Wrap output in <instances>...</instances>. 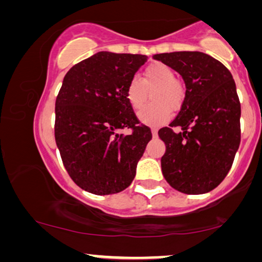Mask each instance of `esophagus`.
I'll list each match as a JSON object with an SVG mask.
<instances>
[{
	"instance_id": "esophagus-1",
	"label": "esophagus",
	"mask_w": 262,
	"mask_h": 262,
	"mask_svg": "<svg viewBox=\"0 0 262 262\" xmlns=\"http://www.w3.org/2000/svg\"><path fill=\"white\" fill-rule=\"evenodd\" d=\"M150 132H152L153 138H157V135H158V129H157V128H152V129H150Z\"/></svg>"
}]
</instances>
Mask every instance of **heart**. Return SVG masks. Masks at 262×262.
<instances>
[{
  "instance_id": "b5f03b06",
  "label": "heart",
  "mask_w": 262,
  "mask_h": 262,
  "mask_svg": "<svg viewBox=\"0 0 262 262\" xmlns=\"http://www.w3.org/2000/svg\"><path fill=\"white\" fill-rule=\"evenodd\" d=\"M157 89L153 102L157 104L145 106L138 113V119L146 126H161L173 116V109L178 110L185 101L186 90L180 80L176 79L174 71L169 66L156 62L146 68L142 82L132 78L126 88V98L133 109L139 110L145 104L148 91Z\"/></svg>"
}]
</instances>
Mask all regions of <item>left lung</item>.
<instances>
[{
    "mask_svg": "<svg viewBox=\"0 0 262 262\" xmlns=\"http://www.w3.org/2000/svg\"><path fill=\"white\" fill-rule=\"evenodd\" d=\"M153 59L178 72L186 88L179 114L158 132L166 146L163 174L179 192H209L226 178L240 146L241 105L233 76L222 62L196 51Z\"/></svg>",
    "mask_w": 262,
    "mask_h": 262,
    "instance_id": "obj_1",
    "label": "left lung"
}]
</instances>
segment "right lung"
<instances>
[{"mask_svg":"<svg viewBox=\"0 0 262 262\" xmlns=\"http://www.w3.org/2000/svg\"><path fill=\"white\" fill-rule=\"evenodd\" d=\"M147 61L142 54L98 52L72 66L56 101L54 136L73 182L104 196L127 189L152 133L139 126L126 88ZM128 127L129 136L119 132Z\"/></svg>","mask_w":262,"mask_h":262,"instance_id":"1","label":"right lung"}]
</instances>
